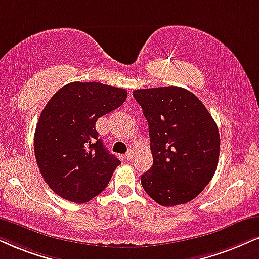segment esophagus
I'll use <instances>...</instances> for the list:
<instances>
[{
	"mask_svg": "<svg viewBox=\"0 0 259 259\" xmlns=\"http://www.w3.org/2000/svg\"><path fill=\"white\" fill-rule=\"evenodd\" d=\"M134 156H135V154H134L133 150H129V152L125 154V159L127 160V161H132V160L134 159Z\"/></svg>",
	"mask_w": 259,
	"mask_h": 259,
	"instance_id": "34e87169",
	"label": "esophagus"
}]
</instances>
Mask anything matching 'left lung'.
<instances>
[{"instance_id":"left-lung-1","label":"left lung","mask_w":259,"mask_h":259,"mask_svg":"<svg viewBox=\"0 0 259 259\" xmlns=\"http://www.w3.org/2000/svg\"><path fill=\"white\" fill-rule=\"evenodd\" d=\"M149 127L153 166L141 176L145 191L163 207L184 204L211 181L220 155L217 123L185 88L136 90Z\"/></svg>"}]
</instances>
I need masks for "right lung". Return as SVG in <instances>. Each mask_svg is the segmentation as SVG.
Returning <instances> with one entry per match:
<instances>
[{
    "instance_id": "1",
    "label": "right lung",
    "mask_w": 259,
    "mask_h": 259,
    "mask_svg": "<svg viewBox=\"0 0 259 259\" xmlns=\"http://www.w3.org/2000/svg\"><path fill=\"white\" fill-rule=\"evenodd\" d=\"M127 92L100 82H71L41 111L34 133L40 173L55 194L86 203L104 191L120 161L96 130L98 118L118 109Z\"/></svg>"
}]
</instances>
